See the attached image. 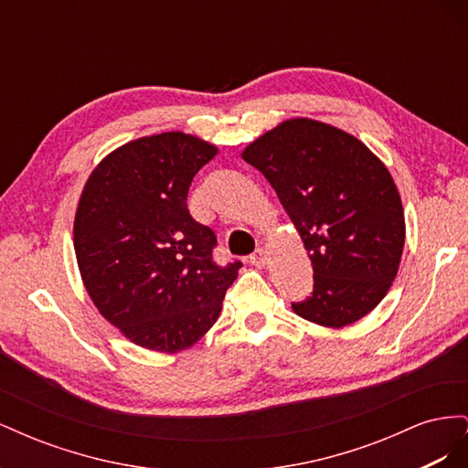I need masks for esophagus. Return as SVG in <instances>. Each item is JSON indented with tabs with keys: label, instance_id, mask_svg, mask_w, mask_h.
Listing matches in <instances>:
<instances>
[{
	"label": "esophagus",
	"instance_id": "1",
	"mask_svg": "<svg viewBox=\"0 0 468 468\" xmlns=\"http://www.w3.org/2000/svg\"><path fill=\"white\" fill-rule=\"evenodd\" d=\"M250 261H251V265H256V267H265V261H267L265 250H263V248H258V250L253 251L251 256H250Z\"/></svg>",
	"mask_w": 468,
	"mask_h": 468
}]
</instances>
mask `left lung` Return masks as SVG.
<instances>
[{"label": "left lung", "instance_id": "left-lung-1", "mask_svg": "<svg viewBox=\"0 0 468 468\" xmlns=\"http://www.w3.org/2000/svg\"><path fill=\"white\" fill-rule=\"evenodd\" d=\"M242 158L285 207L314 269V291L294 314L325 328L361 320L399 273L406 222L400 193L359 138L296 117L253 140Z\"/></svg>", "mask_w": 468, "mask_h": 468}]
</instances>
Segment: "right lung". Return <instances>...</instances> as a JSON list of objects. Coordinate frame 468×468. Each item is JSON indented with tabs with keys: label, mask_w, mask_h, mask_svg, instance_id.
<instances>
[{
	"label": "right lung",
	"mask_w": 468,
	"mask_h": 468,
	"mask_svg": "<svg viewBox=\"0 0 468 468\" xmlns=\"http://www.w3.org/2000/svg\"><path fill=\"white\" fill-rule=\"evenodd\" d=\"M218 148L186 133L131 140L83 186L74 250L99 314L133 344L177 353L220 316L239 261H212L217 236L187 208L189 186Z\"/></svg>",
	"instance_id": "right-lung-1"
}]
</instances>
